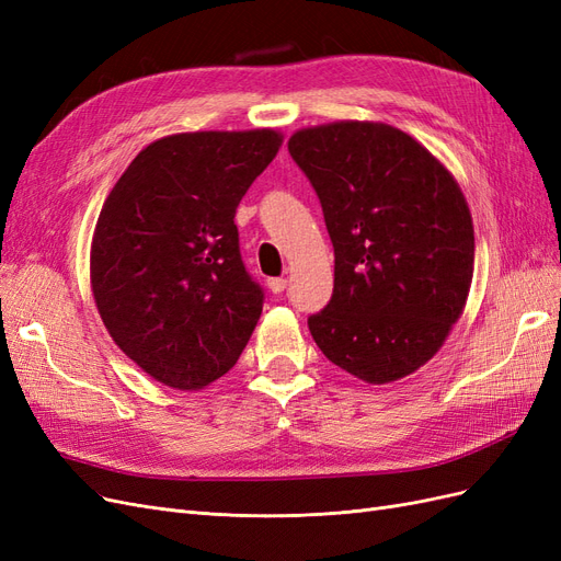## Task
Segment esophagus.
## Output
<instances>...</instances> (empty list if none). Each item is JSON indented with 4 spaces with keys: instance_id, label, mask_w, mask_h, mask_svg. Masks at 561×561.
Listing matches in <instances>:
<instances>
[{
    "instance_id": "esophagus-1",
    "label": "esophagus",
    "mask_w": 561,
    "mask_h": 561,
    "mask_svg": "<svg viewBox=\"0 0 561 561\" xmlns=\"http://www.w3.org/2000/svg\"><path fill=\"white\" fill-rule=\"evenodd\" d=\"M268 290L271 293H274V295H280L283 290H285V287H287V280L285 278H268Z\"/></svg>"
}]
</instances>
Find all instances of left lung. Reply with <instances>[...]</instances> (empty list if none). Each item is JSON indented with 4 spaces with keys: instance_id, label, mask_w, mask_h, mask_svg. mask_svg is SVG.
I'll return each mask as SVG.
<instances>
[{
    "instance_id": "1",
    "label": "left lung",
    "mask_w": 561,
    "mask_h": 561,
    "mask_svg": "<svg viewBox=\"0 0 561 561\" xmlns=\"http://www.w3.org/2000/svg\"><path fill=\"white\" fill-rule=\"evenodd\" d=\"M334 248V290L309 316L318 348L369 383L412 375L463 313L474 262L468 203L431 151L400 128L336 122L297 130Z\"/></svg>"
}]
</instances>
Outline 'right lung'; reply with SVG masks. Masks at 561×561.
Returning a JSON list of instances; mask_svg holds the SVG:
<instances>
[{
    "label": "right lung",
    "mask_w": 561,
    "mask_h": 561,
    "mask_svg": "<svg viewBox=\"0 0 561 561\" xmlns=\"http://www.w3.org/2000/svg\"><path fill=\"white\" fill-rule=\"evenodd\" d=\"M280 142L268 128L168 135L110 192L91 245L93 297L116 346L151 379L196 390L243 353L264 290L233 217Z\"/></svg>",
    "instance_id": "1"
}]
</instances>
